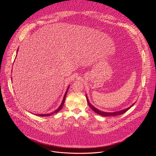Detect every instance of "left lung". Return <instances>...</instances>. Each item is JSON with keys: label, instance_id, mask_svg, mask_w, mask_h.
<instances>
[{"label": "left lung", "instance_id": "1", "mask_svg": "<svg viewBox=\"0 0 156 156\" xmlns=\"http://www.w3.org/2000/svg\"><path fill=\"white\" fill-rule=\"evenodd\" d=\"M86 99H87V103H88V105H90V107H91V108L94 111V112H95L96 113L102 115V116H104V117H113V116H116V115H121V114H124L125 112H126V111L129 108H131V107L132 105H133L135 104V103H133L130 107L125 108V109H123V110H121L120 111H117V112H103V111H101L99 109H98L97 108H96L95 107H94L93 105L91 104V103L90 102V101H89L88 99H87V96H86Z\"/></svg>", "mask_w": 156, "mask_h": 156}]
</instances>
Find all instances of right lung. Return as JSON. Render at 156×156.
<instances>
[{"label":"right lung","instance_id":"1","mask_svg":"<svg viewBox=\"0 0 156 156\" xmlns=\"http://www.w3.org/2000/svg\"><path fill=\"white\" fill-rule=\"evenodd\" d=\"M18 50H17V52H18ZM69 87H70V86H69L68 87H67V89H66V92H65V95H64V96H63L62 102L60 105L58 107L57 109H56L55 111H54V112H51V113H50V114H36V115H37V116H41V117H48V116H50V115H53V114H54L57 113V112H58V111H60V110L62 108V107H63V104H64V102H65V98H66V94H67V91H68V90H69Z\"/></svg>","mask_w":156,"mask_h":156}]
</instances>
